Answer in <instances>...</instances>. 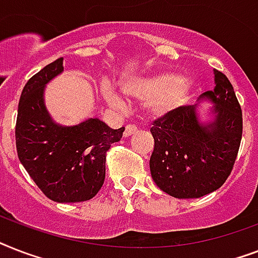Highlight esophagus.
Returning a JSON list of instances; mask_svg holds the SVG:
<instances>
[{
  "instance_id": "34e87169",
  "label": "esophagus",
  "mask_w": 258,
  "mask_h": 258,
  "mask_svg": "<svg viewBox=\"0 0 258 258\" xmlns=\"http://www.w3.org/2000/svg\"><path fill=\"white\" fill-rule=\"evenodd\" d=\"M135 131H137V125L127 124V125H125L124 133H123V135H124V137H130V135H133Z\"/></svg>"
}]
</instances>
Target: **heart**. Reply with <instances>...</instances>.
Masks as SVG:
<instances>
[{
  "label": "heart",
  "mask_w": 258,
  "mask_h": 258,
  "mask_svg": "<svg viewBox=\"0 0 258 258\" xmlns=\"http://www.w3.org/2000/svg\"><path fill=\"white\" fill-rule=\"evenodd\" d=\"M121 89L127 96L149 100V111L153 115H165L186 104L192 91V80L178 78L172 72H158L145 78L124 80ZM103 96L109 104L121 105L123 99L111 86L103 87Z\"/></svg>",
  "instance_id": "obj_1"
}]
</instances>
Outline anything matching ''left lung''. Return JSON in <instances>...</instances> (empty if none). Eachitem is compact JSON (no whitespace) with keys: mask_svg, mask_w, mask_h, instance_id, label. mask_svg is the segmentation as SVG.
Listing matches in <instances>:
<instances>
[{"mask_svg":"<svg viewBox=\"0 0 258 258\" xmlns=\"http://www.w3.org/2000/svg\"><path fill=\"white\" fill-rule=\"evenodd\" d=\"M216 87L202 93L214 104L212 121L201 123L196 105H182L153 121L150 171L157 186L175 198H200L220 188L236 162L242 111L232 83L214 70Z\"/></svg>","mask_w":258,"mask_h":258,"instance_id":"8db88e82","label":"left lung"}]
</instances>
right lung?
I'll use <instances>...</instances> for the list:
<instances>
[{
	"label": "right lung",
	"instance_id": "1",
	"mask_svg": "<svg viewBox=\"0 0 258 258\" xmlns=\"http://www.w3.org/2000/svg\"><path fill=\"white\" fill-rule=\"evenodd\" d=\"M64 71L62 57L44 67L25 84L18 103L16 147L34 183L54 202H83L96 196L105 178V155L124 127L109 128L97 117L76 125L52 120L44 89Z\"/></svg>",
	"mask_w": 258,
	"mask_h": 258
}]
</instances>
